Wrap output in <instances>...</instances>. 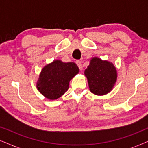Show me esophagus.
<instances>
[{
	"instance_id": "34e87169",
	"label": "esophagus",
	"mask_w": 148,
	"mask_h": 148,
	"mask_svg": "<svg viewBox=\"0 0 148 148\" xmlns=\"http://www.w3.org/2000/svg\"><path fill=\"white\" fill-rule=\"evenodd\" d=\"M76 64H77L78 67L81 70H82V62H81V61H79V60H77Z\"/></svg>"
}]
</instances>
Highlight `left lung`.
<instances>
[{
    "label": "left lung",
    "instance_id": "1",
    "mask_svg": "<svg viewBox=\"0 0 148 148\" xmlns=\"http://www.w3.org/2000/svg\"><path fill=\"white\" fill-rule=\"evenodd\" d=\"M84 74L90 92L97 96H104L110 92L117 80V71L114 64L98 57L91 58Z\"/></svg>",
    "mask_w": 148,
    "mask_h": 148
}]
</instances>
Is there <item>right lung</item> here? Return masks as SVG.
Wrapping results in <instances>:
<instances>
[{
    "instance_id": "right-lung-1",
    "label": "right lung",
    "mask_w": 148,
    "mask_h": 148,
    "mask_svg": "<svg viewBox=\"0 0 148 148\" xmlns=\"http://www.w3.org/2000/svg\"><path fill=\"white\" fill-rule=\"evenodd\" d=\"M79 72V69L75 62L54 60L42 68L36 88L46 98L57 100L68 90L70 81Z\"/></svg>"
}]
</instances>
